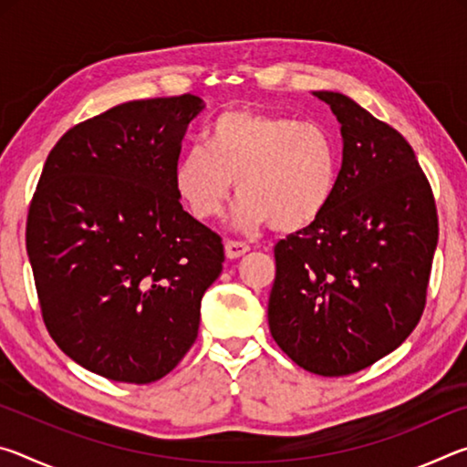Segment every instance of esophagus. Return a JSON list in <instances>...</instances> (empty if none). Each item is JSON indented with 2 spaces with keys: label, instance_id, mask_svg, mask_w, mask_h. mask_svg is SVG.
<instances>
[{
  "label": "esophagus",
  "instance_id": "34e87169",
  "mask_svg": "<svg viewBox=\"0 0 467 467\" xmlns=\"http://www.w3.org/2000/svg\"><path fill=\"white\" fill-rule=\"evenodd\" d=\"M251 247L247 243H241V241H226L224 243V253H226V257L228 259H236V257H241V255H244V253H247Z\"/></svg>",
  "mask_w": 467,
  "mask_h": 467
}]
</instances>
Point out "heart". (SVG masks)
<instances>
[{"label": "heart", "instance_id": "obj_1", "mask_svg": "<svg viewBox=\"0 0 467 467\" xmlns=\"http://www.w3.org/2000/svg\"><path fill=\"white\" fill-rule=\"evenodd\" d=\"M339 164V141L326 123L236 109L210 125L205 146L192 144L179 156L172 183L202 223L223 214L236 181V226L298 233L326 214Z\"/></svg>", "mask_w": 467, "mask_h": 467}]
</instances>
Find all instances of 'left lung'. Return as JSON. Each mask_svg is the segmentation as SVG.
<instances>
[{"instance_id": "8db88e82", "label": "left lung", "mask_w": 467, "mask_h": 467, "mask_svg": "<svg viewBox=\"0 0 467 467\" xmlns=\"http://www.w3.org/2000/svg\"><path fill=\"white\" fill-rule=\"evenodd\" d=\"M342 123L344 161L317 223L275 243L267 321L298 367L344 377L375 365L422 317L437 205L412 146L339 92H315Z\"/></svg>"}]
</instances>
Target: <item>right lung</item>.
Returning a JSON list of instances; mask_svg holds the SVG:
<instances>
[{
    "instance_id": "obj_1",
    "label": "right lung",
    "mask_w": 467,
    "mask_h": 467,
    "mask_svg": "<svg viewBox=\"0 0 467 467\" xmlns=\"http://www.w3.org/2000/svg\"><path fill=\"white\" fill-rule=\"evenodd\" d=\"M195 94L123 102L63 133L26 218L45 327L110 381L169 375L200 329L223 272L220 234L187 214L172 183Z\"/></svg>"
}]
</instances>
